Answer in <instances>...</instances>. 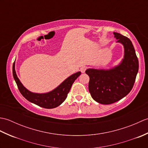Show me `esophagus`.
<instances>
[{"label":"esophagus","mask_w":148,"mask_h":148,"mask_svg":"<svg viewBox=\"0 0 148 148\" xmlns=\"http://www.w3.org/2000/svg\"><path fill=\"white\" fill-rule=\"evenodd\" d=\"M87 69V67L86 66H82V67H81V72H82V73H84V72H85L86 70Z\"/></svg>","instance_id":"obj_1"}]
</instances>
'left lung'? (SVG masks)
<instances>
[{"instance_id": "obj_1", "label": "left lung", "mask_w": 148, "mask_h": 148, "mask_svg": "<svg viewBox=\"0 0 148 148\" xmlns=\"http://www.w3.org/2000/svg\"><path fill=\"white\" fill-rule=\"evenodd\" d=\"M117 42L124 46V58L118 65L109 70L88 69L89 92L93 100L102 104H111L123 98L132 89L139 71V61L131 40L114 32Z\"/></svg>"}]
</instances>
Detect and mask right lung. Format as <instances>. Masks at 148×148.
<instances>
[{
    "label": "right lung",
    "mask_w": 148,
    "mask_h": 148,
    "mask_svg": "<svg viewBox=\"0 0 148 148\" xmlns=\"http://www.w3.org/2000/svg\"><path fill=\"white\" fill-rule=\"evenodd\" d=\"M14 65V62L12 65V74L21 95L29 102L46 109L55 108L62 104L67 98L72 84L81 74V72H77L71 75L51 92L46 93H36L30 92L21 84L16 74Z\"/></svg>",
    "instance_id": "obj_1"
}]
</instances>
